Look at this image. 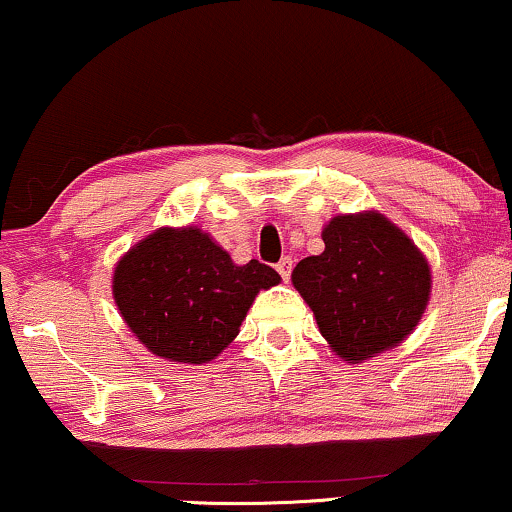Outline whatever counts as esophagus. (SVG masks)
Masks as SVG:
<instances>
[{
	"instance_id": "esophagus-1",
	"label": "esophagus",
	"mask_w": 512,
	"mask_h": 512,
	"mask_svg": "<svg viewBox=\"0 0 512 512\" xmlns=\"http://www.w3.org/2000/svg\"><path fill=\"white\" fill-rule=\"evenodd\" d=\"M291 270H293V258L291 256H284L282 261L277 263V272H279V275H282L284 282H289V279H291Z\"/></svg>"
}]
</instances>
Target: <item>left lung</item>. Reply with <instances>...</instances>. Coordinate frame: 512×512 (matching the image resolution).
<instances>
[{
    "label": "left lung",
    "mask_w": 512,
    "mask_h": 512,
    "mask_svg": "<svg viewBox=\"0 0 512 512\" xmlns=\"http://www.w3.org/2000/svg\"><path fill=\"white\" fill-rule=\"evenodd\" d=\"M324 254L293 270L319 331L349 363L396 347L422 319L431 293L426 258L382 214L335 216Z\"/></svg>",
    "instance_id": "1"
}]
</instances>
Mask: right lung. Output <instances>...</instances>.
<instances>
[{"label":"right lung","mask_w":512,"mask_h":512,"mask_svg":"<svg viewBox=\"0 0 512 512\" xmlns=\"http://www.w3.org/2000/svg\"><path fill=\"white\" fill-rule=\"evenodd\" d=\"M279 284L270 265H235L198 228H160L135 244L114 270L125 324L156 356L207 363L240 331L261 289Z\"/></svg>","instance_id":"1"}]
</instances>
